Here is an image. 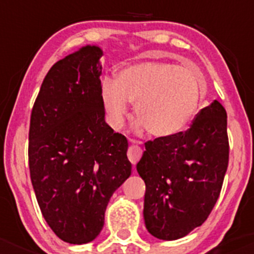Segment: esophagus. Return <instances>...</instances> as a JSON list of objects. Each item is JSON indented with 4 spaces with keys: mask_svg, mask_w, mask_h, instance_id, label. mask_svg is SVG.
<instances>
[{
    "mask_svg": "<svg viewBox=\"0 0 254 254\" xmlns=\"http://www.w3.org/2000/svg\"><path fill=\"white\" fill-rule=\"evenodd\" d=\"M141 156H142V150L140 146L137 145L130 146L129 150H127V158H129V161L132 163V165H136V163L139 162L140 158H141Z\"/></svg>",
    "mask_w": 254,
    "mask_h": 254,
    "instance_id": "34e87169",
    "label": "esophagus"
}]
</instances>
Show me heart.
I'll return each mask as SVG.
<instances>
[{"instance_id":"1","label":"heart","mask_w":254,"mask_h":254,"mask_svg":"<svg viewBox=\"0 0 254 254\" xmlns=\"http://www.w3.org/2000/svg\"><path fill=\"white\" fill-rule=\"evenodd\" d=\"M205 92L203 76L168 61H141L118 72L115 81H104L102 101L113 129H120L129 106L139 125L158 139L177 136L195 117Z\"/></svg>"}]
</instances>
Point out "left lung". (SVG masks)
Instances as JSON below:
<instances>
[{
	"mask_svg": "<svg viewBox=\"0 0 254 254\" xmlns=\"http://www.w3.org/2000/svg\"><path fill=\"white\" fill-rule=\"evenodd\" d=\"M145 148L136 170L146 184V229L160 240L187 236L203 225L221 191L230 150L226 111L214 101L186 132Z\"/></svg>",
	"mask_w": 254,
	"mask_h": 254,
	"instance_id": "1",
	"label": "left lung"
}]
</instances>
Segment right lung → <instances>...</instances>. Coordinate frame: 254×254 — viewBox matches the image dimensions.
Here are the masks:
<instances>
[{
  "instance_id": "obj_1",
  "label": "right lung",
  "mask_w": 254,
  "mask_h": 254,
  "mask_svg": "<svg viewBox=\"0 0 254 254\" xmlns=\"http://www.w3.org/2000/svg\"><path fill=\"white\" fill-rule=\"evenodd\" d=\"M102 55L86 45L54 64L30 115L35 196L50 229L72 245L98 236L109 199L131 175L127 137L104 120Z\"/></svg>"
}]
</instances>
